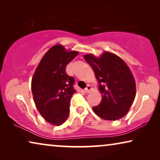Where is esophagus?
Here are the masks:
<instances>
[{
    "label": "esophagus",
    "mask_w": 160,
    "mask_h": 160,
    "mask_svg": "<svg viewBox=\"0 0 160 160\" xmlns=\"http://www.w3.org/2000/svg\"><path fill=\"white\" fill-rule=\"evenodd\" d=\"M92 87L91 85H87L86 89H84V92L86 93H89L92 91Z\"/></svg>",
    "instance_id": "1"
}]
</instances>
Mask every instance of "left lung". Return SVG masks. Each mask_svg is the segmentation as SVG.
I'll return each mask as SVG.
<instances>
[{
  "mask_svg": "<svg viewBox=\"0 0 160 160\" xmlns=\"http://www.w3.org/2000/svg\"><path fill=\"white\" fill-rule=\"evenodd\" d=\"M93 69L102 95V101L93 107L94 113L105 120L119 119L130 110L136 95L135 78L126 62L117 54L104 52L95 57L84 55Z\"/></svg>",
  "mask_w": 160,
  "mask_h": 160,
  "instance_id": "8db88e82",
  "label": "left lung"
}]
</instances>
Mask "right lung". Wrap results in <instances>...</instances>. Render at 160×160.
Here are the masks:
<instances>
[{"instance_id":"1","label":"right lung","mask_w":160,"mask_h":160,"mask_svg":"<svg viewBox=\"0 0 160 160\" xmlns=\"http://www.w3.org/2000/svg\"><path fill=\"white\" fill-rule=\"evenodd\" d=\"M78 54V52L68 51L62 45H54L46 52L32 76L34 102L43 119L52 125H61L69 116L70 100L76 92L74 78L65 68Z\"/></svg>"}]
</instances>
